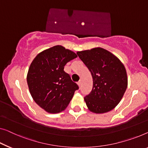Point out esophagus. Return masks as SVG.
Returning a JSON list of instances; mask_svg holds the SVG:
<instances>
[{
	"mask_svg": "<svg viewBox=\"0 0 148 148\" xmlns=\"http://www.w3.org/2000/svg\"><path fill=\"white\" fill-rule=\"evenodd\" d=\"M78 86H79V88H81V86H82V82L81 81H79L78 82Z\"/></svg>",
	"mask_w": 148,
	"mask_h": 148,
	"instance_id": "obj_1",
	"label": "esophagus"
}]
</instances>
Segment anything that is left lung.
Listing matches in <instances>:
<instances>
[{
    "instance_id": "8db88e82",
    "label": "left lung",
    "mask_w": 148,
    "mask_h": 148,
    "mask_svg": "<svg viewBox=\"0 0 148 148\" xmlns=\"http://www.w3.org/2000/svg\"><path fill=\"white\" fill-rule=\"evenodd\" d=\"M91 72L93 88L84 97L88 110L96 114L111 111L123 98L127 87L126 70L119 58L102 48L77 52Z\"/></svg>"
}]
</instances>
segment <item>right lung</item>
I'll list each match as a JSON object with an SVG mask.
<instances>
[{
    "mask_svg": "<svg viewBox=\"0 0 148 148\" xmlns=\"http://www.w3.org/2000/svg\"><path fill=\"white\" fill-rule=\"evenodd\" d=\"M76 53L57 45L40 52L30 64L27 84L33 100L46 112L59 113L64 110L78 86L64 71Z\"/></svg>",
    "mask_w": 148,
    "mask_h": 148,
    "instance_id": "add662e5",
    "label": "right lung"
}]
</instances>
